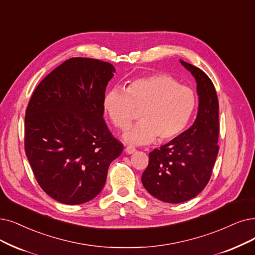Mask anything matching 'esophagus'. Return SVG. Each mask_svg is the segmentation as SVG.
<instances>
[{
    "instance_id": "esophagus-1",
    "label": "esophagus",
    "mask_w": 255,
    "mask_h": 255,
    "mask_svg": "<svg viewBox=\"0 0 255 255\" xmlns=\"http://www.w3.org/2000/svg\"><path fill=\"white\" fill-rule=\"evenodd\" d=\"M126 151L128 152V154H133V152L136 151V147L133 145H128L126 147Z\"/></svg>"
}]
</instances>
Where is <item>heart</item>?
I'll return each mask as SVG.
<instances>
[{
    "instance_id": "obj_1",
    "label": "heart",
    "mask_w": 255,
    "mask_h": 255,
    "mask_svg": "<svg viewBox=\"0 0 255 255\" xmlns=\"http://www.w3.org/2000/svg\"><path fill=\"white\" fill-rule=\"evenodd\" d=\"M195 93L167 74H152L130 80L126 90L114 88L104 98V109L112 124L125 129L139 111L140 121L124 134L127 142L147 144L177 138L195 113Z\"/></svg>"
}]
</instances>
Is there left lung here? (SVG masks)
I'll return each mask as SVG.
<instances>
[{"label":"left lung","mask_w":255,"mask_h":255,"mask_svg":"<svg viewBox=\"0 0 255 255\" xmlns=\"http://www.w3.org/2000/svg\"><path fill=\"white\" fill-rule=\"evenodd\" d=\"M180 62L197 80L198 116L187 130L149 152L148 165L141 178L152 197L172 204L195 198L205 188L219 152V100L215 86L201 69Z\"/></svg>","instance_id":"8db88e82"}]
</instances>
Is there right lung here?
<instances>
[{
    "label": "right lung",
    "instance_id": "add662e5",
    "mask_svg": "<svg viewBox=\"0 0 255 255\" xmlns=\"http://www.w3.org/2000/svg\"><path fill=\"white\" fill-rule=\"evenodd\" d=\"M115 72L103 60L72 57L36 87L25 116V151L38 185L67 205L94 199L124 145L104 119Z\"/></svg>",
    "mask_w": 255,
    "mask_h": 255
}]
</instances>
